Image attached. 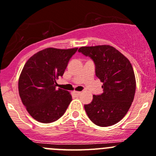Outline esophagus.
<instances>
[{
  "instance_id": "esophagus-1",
  "label": "esophagus",
  "mask_w": 156,
  "mask_h": 156,
  "mask_svg": "<svg viewBox=\"0 0 156 156\" xmlns=\"http://www.w3.org/2000/svg\"><path fill=\"white\" fill-rule=\"evenodd\" d=\"M81 92H78V91H74L73 92V94L74 95V96H76V97H78V96H80L81 95Z\"/></svg>"
}]
</instances>
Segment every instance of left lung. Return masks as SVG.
<instances>
[{
  "label": "left lung",
  "instance_id": "1",
  "mask_svg": "<svg viewBox=\"0 0 156 156\" xmlns=\"http://www.w3.org/2000/svg\"><path fill=\"white\" fill-rule=\"evenodd\" d=\"M94 61L96 75L103 82V93L93 95L84 108L89 119L99 126H110L126 115L133 101L136 78L130 62L111 45L81 47L78 49Z\"/></svg>",
  "mask_w": 156,
  "mask_h": 156
}]
</instances>
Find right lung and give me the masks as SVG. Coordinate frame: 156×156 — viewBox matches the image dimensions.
Returning a JSON list of instances; mask_svg holds the SVG:
<instances>
[{
	"label": "right lung",
	"mask_w": 156,
	"mask_h": 156,
	"mask_svg": "<svg viewBox=\"0 0 156 156\" xmlns=\"http://www.w3.org/2000/svg\"><path fill=\"white\" fill-rule=\"evenodd\" d=\"M78 48H47L28 59L19 78V93L31 117L50 123L65 113L72 101L69 92L56 89V80L63 76L67 63Z\"/></svg>",
	"instance_id": "obj_1"
}]
</instances>
